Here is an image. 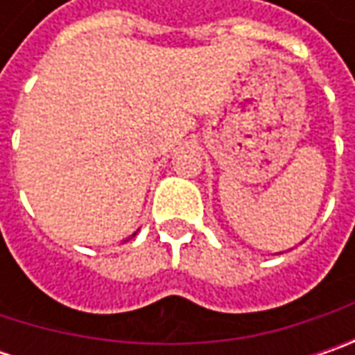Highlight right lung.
Wrapping results in <instances>:
<instances>
[{"label": "right lung", "instance_id": "right-lung-1", "mask_svg": "<svg viewBox=\"0 0 355 355\" xmlns=\"http://www.w3.org/2000/svg\"><path fill=\"white\" fill-rule=\"evenodd\" d=\"M132 237H136V233H134V235H132ZM130 239V237H128ZM128 239H126V241H128Z\"/></svg>", "mask_w": 355, "mask_h": 355}]
</instances>
